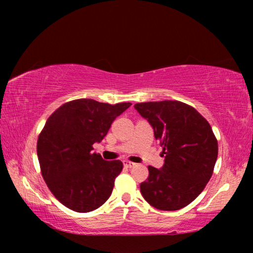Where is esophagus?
Segmentation results:
<instances>
[{
	"label": "esophagus",
	"mask_w": 253,
	"mask_h": 253,
	"mask_svg": "<svg viewBox=\"0 0 253 253\" xmlns=\"http://www.w3.org/2000/svg\"><path fill=\"white\" fill-rule=\"evenodd\" d=\"M136 164L135 163H132V162H129V161H124V166H125V168H127V169H131V168H134Z\"/></svg>",
	"instance_id": "obj_1"
}]
</instances>
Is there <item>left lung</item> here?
<instances>
[{
	"mask_svg": "<svg viewBox=\"0 0 253 253\" xmlns=\"http://www.w3.org/2000/svg\"><path fill=\"white\" fill-rule=\"evenodd\" d=\"M147 119L165 154L162 169L148 166L140 184L144 199L158 210L176 211L198 198L211 178L217 158V140L207 119L177 100L136 104Z\"/></svg>",
	"mask_w": 253,
	"mask_h": 253,
	"instance_id": "obj_1",
	"label": "left lung"
}]
</instances>
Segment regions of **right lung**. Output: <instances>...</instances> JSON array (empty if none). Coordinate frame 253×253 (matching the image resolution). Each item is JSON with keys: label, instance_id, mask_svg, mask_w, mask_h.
Segmentation results:
<instances>
[{"label": "right lung", "instance_id": "1", "mask_svg": "<svg viewBox=\"0 0 253 253\" xmlns=\"http://www.w3.org/2000/svg\"><path fill=\"white\" fill-rule=\"evenodd\" d=\"M130 102L109 105L93 99L66 102L48 118L38 137L37 153L44 182L55 199L72 211L85 213L109 199L121 161H105L92 145Z\"/></svg>", "mask_w": 253, "mask_h": 253}]
</instances>
